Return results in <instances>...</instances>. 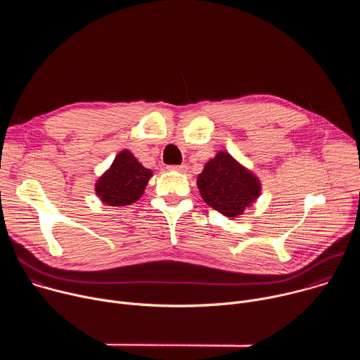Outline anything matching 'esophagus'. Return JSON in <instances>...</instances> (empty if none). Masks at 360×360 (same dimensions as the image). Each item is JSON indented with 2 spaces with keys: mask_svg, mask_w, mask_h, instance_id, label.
I'll use <instances>...</instances> for the list:
<instances>
[{
  "mask_svg": "<svg viewBox=\"0 0 360 360\" xmlns=\"http://www.w3.org/2000/svg\"><path fill=\"white\" fill-rule=\"evenodd\" d=\"M168 169H169V171L181 172V174H185V172H186V169H188V167H186L185 164H182V165H172V167H168Z\"/></svg>",
  "mask_w": 360,
  "mask_h": 360,
  "instance_id": "obj_1",
  "label": "esophagus"
}]
</instances>
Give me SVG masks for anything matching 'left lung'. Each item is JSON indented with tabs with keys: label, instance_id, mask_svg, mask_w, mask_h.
<instances>
[{
	"label": "left lung",
	"instance_id": "1",
	"mask_svg": "<svg viewBox=\"0 0 360 360\" xmlns=\"http://www.w3.org/2000/svg\"><path fill=\"white\" fill-rule=\"evenodd\" d=\"M202 199L228 218L243 215L261 196L262 184L229 152L219 150L196 179Z\"/></svg>",
	"mask_w": 360,
	"mask_h": 360
}]
</instances>
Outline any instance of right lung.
Instances as JSON below:
<instances>
[{"label":"right lung","instance_id":"1","mask_svg":"<svg viewBox=\"0 0 360 360\" xmlns=\"http://www.w3.org/2000/svg\"><path fill=\"white\" fill-rule=\"evenodd\" d=\"M150 176L152 171L145 168L129 149H124L95 182V193L110 207H125L143 195Z\"/></svg>","mask_w":360,"mask_h":360}]
</instances>
